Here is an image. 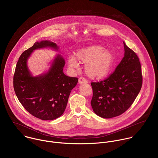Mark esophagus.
<instances>
[{"mask_svg": "<svg viewBox=\"0 0 158 158\" xmlns=\"http://www.w3.org/2000/svg\"><path fill=\"white\" fill-rule=\"evenodd\" d=\"M78 83L80 85H83V84H87L88 83V81L85 79L83 77H80L78 79Z\"/></svg>", "mask_w": 158, "mask_h": 158, "instance_id": "1", "label": "esophagus"}]
</instances>
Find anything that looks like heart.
Listing matches in <instances>:
<instances>
[{
    "label": "heart",
    "mask_w": 158,
    "mask_h": 158,
    "mask_svg": "<svg viewBox=\"0 0 158 158\" xmlns=\"http://www.w3.org/2000/svg\"><path fill=\"white\" fill-rule=\"evenodd\" d=\"M75 57L70 56L67 62L70 67L78 68L77 60L85 64V72L91 79L101 80L112 71L115 61L114 53L100 45H92L77 50Z\"/></svg>",
    "instance_id": "obj_1"
}]
</instances>
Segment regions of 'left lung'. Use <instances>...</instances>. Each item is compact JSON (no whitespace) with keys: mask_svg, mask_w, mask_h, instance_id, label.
Listing matches in <instances>:
<instances>
[{"mask_svg":"<svg viewBox=\"0 0 158 158\" xmlns=\"http://www.w3.org/2000/svg\"><path fill=\"white\" fill-rule=\"evenodd\" d=\"M123 43L124 56L115 71L101 82L91 83V105L98 116L109 118L125 112L142 86L141 64L136 54Z\"/></svg>","mask_w":158,"mask_h":158,"instance_id":"obj_1","label":"left lung"}]
</instances>
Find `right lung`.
Returning a JSON list of instances; mask_svg holds the SVG:
<instances>
[{
	"label": "right lung",
	"mask_w": 158,
	"mask_h": 158,
	"mask_svg": "<svg viewBox=\"0 0 158 158\" xmlns=\"http://www.w3.org/2000/svg\"><path fill=\"white\" fill-rule=\"evenodd\" d=\"M44 48L60 52L59 47L49 40L36 42L22 54L18 60L14 88L19 101L29 113L48 120H54L63 114L70 92L78 80L64 74L65 62L60 54L55 56L46 72L33 76L28 68V60L35 50Z\"/></svg>",
	"instance_id": "obj_1"
}]
</instances>
